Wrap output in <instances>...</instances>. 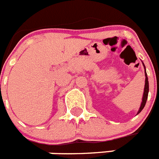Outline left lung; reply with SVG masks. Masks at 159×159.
<instances>
[{"instance_id": "1", "label": "left lung", "mask_w": 159, "mask_h": 159, "mask_svg": "<svg viewBox=\"0 0 159 159\" xmlns=\"http://www.w3.org/2000/svg\"><path fill=\"white\" fill-rule=\"evenodd\" d=\"M144 66V64H143ZM145 67V66H144ZM145 76H146V80H145V88H144V93H143V102L141 103V106H140L139 111H138V114H139L142 111L144 107H145L146 102H147V97H148V92H149V83H148V78H147V72H146V68H145Z\"/></svg>"}]
</instances>
